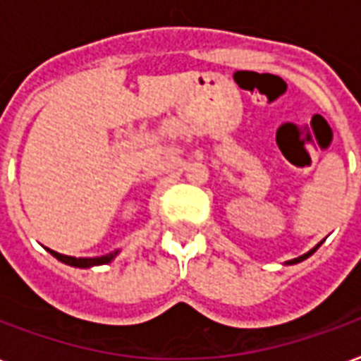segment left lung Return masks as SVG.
I'll return each mask as SVG.
<instances>
[{
	"mask_svg": "<svg viewBox=\"0 0 361 361\" xmlns=\"http://www.w3.org/2000/svg\"><path fill=\"white\" fill-rule=\"evenodd\" d=\"M319 245H321V243H317V245H315V247H313V250H310V251H307V253H303V255H300V257L290 259V261H286V265H295V263H302L303 259L311 257V255H313V253H315V251L319 250Z\"/></svg>",
	"mask_w": 361,
	"mask_h": 361,
	"instance_id": "left-lung-1",
	"label": "left lung"
}]
</instances>
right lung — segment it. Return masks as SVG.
<instances>
[{"instance_id":"right-lung-1","label":"right lung","mask_w":361,"mask_h":361,"mask_svg":"<svg viewBox=\"0 0 361 361\" xmlns=\"http://www.w3.org/2000/svg\"><path fill=\"white\" fill-rule=\"evenodd\" d=\"M48 250V247H46ZM54 255V257L61 261V263H66L69 267H79V269H90V267H96V265H108L111 263L116 255H118L119 251H114V253H108V255H102V257H69V255H61L58 251L54 250H48Z\"/></svg>"}]
</instances>
